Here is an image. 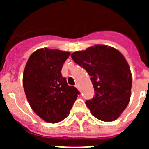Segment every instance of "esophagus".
I'll list each match as a JSON object with an SVG mask.
<instances>
[{
  "mask_svg": "<svg viewBox=\"0 0 149 149\" xmlns=\"http://www.w3.org/2000/svg\"><path fill=\"white\" fill-rule=\"evenodd\" d=\"M75 87L77 88V89H79V85H78V84H76V85H75Z\"/></svg>",
  "mask_w": 149,
  "mask_h": 149,
  "instance_id": "esophagus-1",
  "label": "esophagus"
}]
</instances>
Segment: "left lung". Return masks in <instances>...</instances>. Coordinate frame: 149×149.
Wrapping results in <instances>:
<instances>
[{
    "label": "left lung",
    "instance_id": "left-lung-1",
    "mask_svg": "<svg viewBox=\"0 0 149 149\" xmlns=\"http://www.w3.org/2000/svg\"><path fill=\"white\" fill-rule=\"evenodd\" d=\"M71 56L91 77L95 95L86 104L92 115L104 122L119 118L128 104L132 85L131 69L123 55L112 47L96 45Z\"/></svg>",
    "mask_w": 149,
    "mask_h": 149
}]
</instances>
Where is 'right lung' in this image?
I'll return each instance as SVG.
<instances>
[{"label": "right lung", "instance_id": "obj_1", "mask_svg": "<svg viewBox=\"0 0 149 149\" xmlns=\"http://www.w3.org/2000/svg\"><path fill=\"white\" fill-rule=\"evenodd\" d=\"M69 55L67 51L41 48L30 55L24 71L27 101L35 113L49 123L65 119L80 94L62 76V67Z\"/></svg>", "mask_w": 149, "mask_h": 149}]
</instances>
